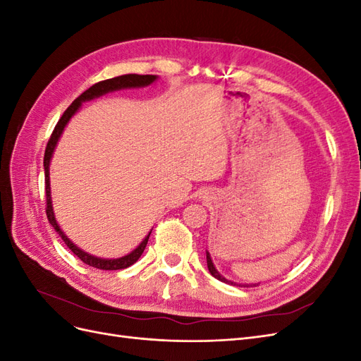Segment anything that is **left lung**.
<instances>
[{
    "label": "left lung",
    "instance_id": "1",
    "mask_svg": "<svg viewBox=\"0 0 361 361\" xmlns=\"http://www.w3.org/2000/svg\"><path fill=\"white\" fill-rule=\"evenodd\" d=\"M206 260H207V269H209V272H211V274H212L216 280L224 281V283H228V285H233L232 281H228L227 279H224V277L220 274V272H218V271L215 269V267H214V264H212V259H211L209 253H206ZM239 286H241V285H239ZM243 286H244V285H243ZM245 286H247V285H245ZM253 286H256V285H253Z\"/></svg>",
    "mask_w": 361,
    "mask_h": 361
}]
</instances>
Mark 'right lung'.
Listing matches in <instances>:
<instances>
[{
  "mask_svg": "<svg viewBox=\"0 0 361 361\" xmlns=\"http://www.w3.org/2000/svg\"><path fill=\"white\" fill-rule=\"evenodd\" d=\"M157 80L155 75H137V73H128V75H120V76H116V78H110V80H105V81H99L93 84L90 89H87L84 93H81L76 99L68 106V110L63 113V116L60 117V120L57 122L56 128H54L52 134H51V138L48 141L47 145V149H45V157H43V167H45V191H47V216H48V221L51 223V226L56 228V232L61 236V239L64 241V244H66L72 253L75 256H78L85 265H90L93 268H97V269H125L130 265H134L135 262L140 259V256L143 255V251L147 245V241H149V236L150 233L143 239V243H141L133 253H129L128 256L125 257H120V259H99V257H94V256H90L87 255L85 251L80 250L78 247H76L75 244H72L69 241V238L64 235L61 232L60 226L57 224L56 221V216H54V212H52V206H51V190H49V161H51V157H52V152L54 149H56V145L57 141L63 133L64 126L68 125V122L71 120V117L78 111V108L81 106V102L84 101H90V99H94V97H99L108 92H114V90H120V89H130V87H145V85H149Z\"/></svg>",
  "mask_w": 361,
  "mask_h": 361,
  "instance_id": "right-lung-1",
  "label": "right lung"
}]
</instances>
